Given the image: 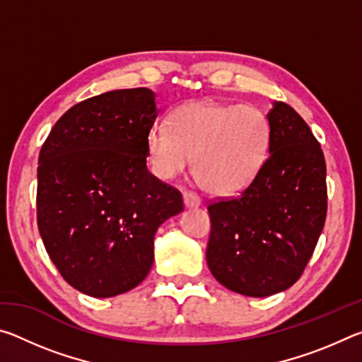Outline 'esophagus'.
<instances>
[{"label":"esophagus","instance_id":"obj_1","mask_svg":"<svg viewBox=\"0 0 362 362\" xmlns=\"http://www.w3.org/2000/svg\"><path fill=\"white\" fill-rule=\"evenodd\" d=\"M183 201H185L187 207H198L201 206V198L194 192H183Z\"/></svg>","mask_w":362,"mask_h":362}]
</instances>
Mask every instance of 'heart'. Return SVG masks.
<instances>
[{"label":"heart","mask_w":362,"mask_h":362,"mask_svg":"<svg viewBox=\"0 0 362 362\" xmlns=\"http://www.w3.org/2000/svg\"><path fill=\"white\" fill-rule=\"evenodd\" d=\"M269 121L250 103L189 102L177 107L169 126L159 122L146 137L156 175L173 179L189 168L207 192L220 196L246 188L265 163Z\"/></svg>","instance_id":"obj_1"}]
</instances>
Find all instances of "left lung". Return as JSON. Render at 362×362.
Masks as SVG:
<instances>
[{
	"instance_id": "left-lung-1",
	"label": "left lung",
	"mask_w": 362,
	"mask_h": 362,
	"mask_svg": "<svg viewBox=\"0 0 362 362\" xmlns=\"http://www.w3.org/2000/svg\"><path fill=\"white\" fill-rule=\"evenodd\" d=\"M269 148L238 196L211 199L206 260L220 284L249 297L289 289L313 255L327 216L326 159L296 110L274 102Z\"/></svg>"
}]
</instances>
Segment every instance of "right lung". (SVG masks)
Masks as SVG:
<instances>
[{"instance_id": "obj_1", "label": "right lung", "mask_w": 362, "mask_h": 362, "mask_svg": "<svg viewBox=\"0 0 362 362\" xmlns=\"http://www.w3.org/2000/svg\"><path fill=\"white\" fill-rule=\"evenodd\" d=\"M158 113L150 89L110 90L73 105L41 146V240L66 283L90 297L142 283L158 226L183 211L179 189L146 169Z\"/></svg>"}]
</instances>
